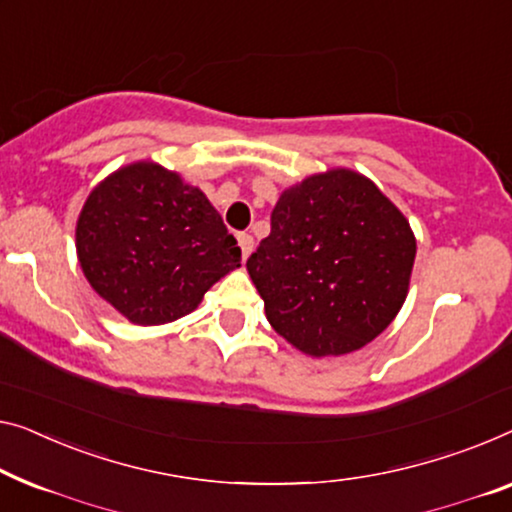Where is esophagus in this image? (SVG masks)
Here are the masks:
<instances>
[{
  "label": "esophagus",
  "instance_id": "obj_1",
  "mask_svg": "<svg viewBox=\"0 0 512 512\" xmlns=\"http://www.w3.org/2000/svg\"><path fill=\"white\" fill-rule=\"evenodd\" d=\"M239 239V246H241V253H243V259H246L250 253H253V246H255V239L250 234H239L236 236Z\"/></svg>",
  "mask_w": 512,
  "mask_h": 512
}]
</instances>
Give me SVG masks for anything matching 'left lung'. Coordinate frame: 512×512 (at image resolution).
Returning a JSON list of instances; mask_svg holds the SVG:
<instances>
[{
  "instance_id": "obj_1",
  "label": "left lung",
  "mask_w": 512,
  "mask_h": 512,
  "mask_svg": "<svg viewBox=\"0 0 512 512\" xmlns=\"http://www.w3.org/2000/svg\"><path fill=\"white\" fill-rule=\"evenodd\" d=\"M414 257L400 209L368 177L338 167L282 190L271 234L246 266L273 329L322 358L356 352L393 322Z\"/></svg>"
}]
</instances>
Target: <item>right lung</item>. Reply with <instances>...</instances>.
<instances>
[{
  "mask_svg": "<svg viewBox=\"0 0 512 512\" xmlns=\"http://www.w3.org/2000/svg\"><path fill=\"white\" fill-rule=\"evenodd\" d=\"M82 273L137 326L174 322L241 266V248L200 188L151 160L91 190L75 227Z\"/></svg>",
  "mask_w": 512,
  "mask_h": 512,
  "instance_id": "add662e5",
  "label": "right lung"
}]
</instances>
